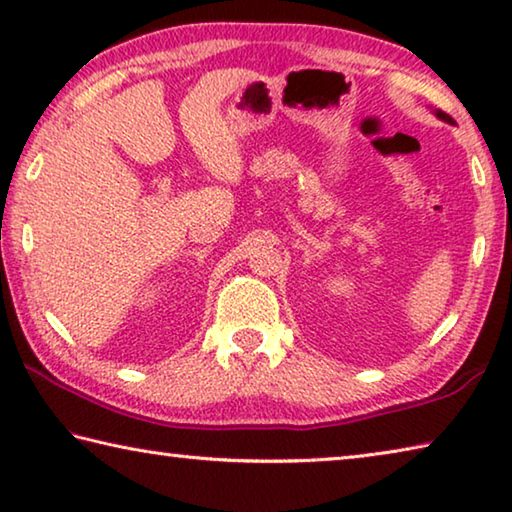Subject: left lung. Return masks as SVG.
Returning a JSON list of instances; mask_svg holds the SVG:
<instances>
[{"label":"left lung","instance_id":"obj_1","mask_svg":"<svg viewBox=\"0 0 512 512\" xmlns=\"http://www.w3.org/2000/svg\"><path fill=\"white\" fill-rule=\"evenodd\" d=\"M433 115H436L438 119H443V121H447V124H456V121H454L452 117H449V115H445V112H443V110H433Z\"/></svg>","mask_w":512,"mask_h":512}]
</instances>
